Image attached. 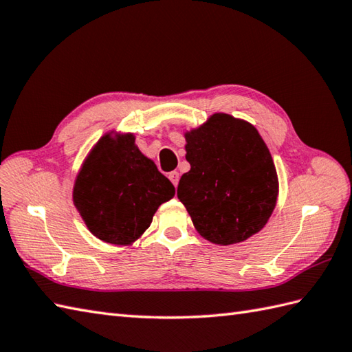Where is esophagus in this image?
Listing matches in <instances>:
<instances>
[{"label": "esophagus", "instance_id": "esophagus-1", "mask_svg": "<svg viewBox=\"0 0 352 352\" xmlns=\"http://www.w3.org/2000/svg\"><path fill=\"white\" fill-rule=\"evenodd\" d=\"M169 179L170 182H173V184L177 187V184H178V179H179V174L177 173V170H173V173H169Z\"/></svg>", "mask_w": 352, "mask_h": 352}]
</instances>
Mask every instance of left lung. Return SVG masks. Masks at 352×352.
Wrapping results in <instances>:
<instances>
[{
	"label": "left lung",
	"mask_w": 352,
	"mask_h": 352,
	"mask_svg": "<svg viewBox=\"0 0 352 352\" xmlns=\"http://www.w3.org/2000/svg\"><path fill=\"white\" fill-rule=\"evenodd\" d=\"M189 173L178 183V199L211 243L248 240L265 226L276 207L279 183L264 139L249 122L214 113L186 133Z\"/></svg>",
	"instance_id": "1"
}]
</instances>
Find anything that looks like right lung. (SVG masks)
Segmentation results:
<instances>
[{"instance_id":"1","label":"right lung","mask_w":352,"mask_h":352,"mask_svg":"<svg viewBox=\"0 0 352 352\" xmlns=\"http://www.w3.org/2000/svg\"><path fill=\"white\" fill-rule=\"evenodd\" d=\"M175 189L135 145L133 135L103 136L78 174L73 202L97 239L130 244Z\"/></svg>"}]
</instances>
